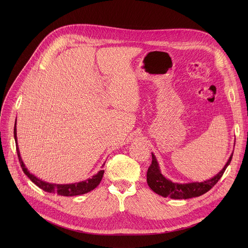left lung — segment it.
I'll use <instances>...</instances> for the list:
<instances>
[{"label": "left lung", "mask_w": 248, "mask_h": 248, "mask_svg": "<svg viewBox=\"0 0 248 248\" xmlns=\"http://www.w3.org/2000/svg\"><path fill=\"white\" fill-rule=\"evenodd\" d=\"M151 154H152V164L147 170V184L155 193L163 197H170L171 199H188L192 197H198L206 193L207 191H209L222 178L224 171L230 165L232 158V154L228 162L224 166V168L217 174H215L213 178L208 179L200 183L194 182V183L180 184V183H173L170 180L166 178V176L161 172V169L155 155L153 153Z\"/></svg>", "instance_id": "obj_1"}]
</instances>
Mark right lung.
I'll list each match as a JSON object with an SVG mask.
<instances>
[{"mask_svg":"<svg viewBox=\"0 0 248 248\" xmlns=\"http://www.w3.org/2000/svg\"><path fill=\"white\" fill-rule=\"evenodd\" d=\"M14 135H15V140H16V152H17L18 160H19V163H20V166L22 168L23 172L28 176V178L31 180V182L33 184L36 185L41 189H43V190H45L47 192H50V193H57V194L62 195V196H75V195L85 194V193L93 190L100 184V182H101V180L103 178V174H104V170H99L96 174L92 175V178H89V179H87L85 181L75 183V184H66V185L51 184V183H47V182H44V181L40 180L39 178H37L36 175H34L32 172H30L28 170V169L25 167V165H24V163H23V161L21 159L19 148H18V144H17L16 121V124H15V128H14ZM104 165H105V163L102 165V168L104 167Z\"/></svg>","mask_w":248,"mask_h":248,"instance_id":"add662e5","label":"right lung"}]
</instances>
